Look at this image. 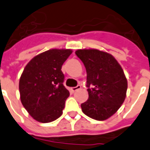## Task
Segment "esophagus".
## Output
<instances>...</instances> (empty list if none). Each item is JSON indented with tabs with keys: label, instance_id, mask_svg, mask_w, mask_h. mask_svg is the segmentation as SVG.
Segmentation results:
<instances>
[{
	"label": "esophagus",
	"instance_id": "34e87169",
	"mask_svg": "<svg viewBox=\"0 0 150 150\" xmlns=\"http://www.w3.org/2000/svg\"><path fill=\"white\" fill-rule=\"evenodd\" d=\"M80 88H81L80 85H78V86H74V87H71V91L75 92V91H78V90L80 89Z\"/></svg>",
	"mask_w": 150,
	"mask_h": 150
}]
</instances>
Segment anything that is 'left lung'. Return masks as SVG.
<instances>
[{
    "label": "left lung",
    "mask_w": 150,
    "mask_h": 150,
    "mask_svg": "<svg viewBox=\"0 0 150 150\" xmlns=\"http://www.w3.org/2000/svg\"><path fill=\"white\" fill-rule=\"evenodd\" d=\"M75 54L86 71L89 98L81 104L88 117L104 121L111 117L124 103L127 79L122 68L112 55L98 49H79Z\"/></svg>",
    "instance_id": "obj_1"
}]
</instances>
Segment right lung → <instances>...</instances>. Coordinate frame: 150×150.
Masks as SVG:
<instances>
[{
  "mask_svg": "<svg viewBox=\"0 0 150 150\" xmlns=\"http://www.w3.org/2000/svg\"><path fill=\"white\" fill-rule=\"evenodd\" d=\"M71 49H50L35 55L24 67L19 82L22 105L39 122L56 120L63 114L69 97L64 86L62 65Z\"/></svg>",
  "mask_w": 150,
  "mask_h": 150,
  "instance_id": "obj_1",
  "label": "right lung"
}]
</instances>
